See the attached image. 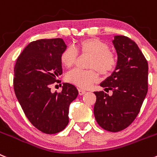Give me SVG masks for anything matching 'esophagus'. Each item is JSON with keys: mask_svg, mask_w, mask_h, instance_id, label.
<instances>
[{"mask_svg": "<svg viewBox=\"0 0 157 157\" xmlns=\"http://www.w3.org/2000/svg\"><path fill=\"white\" fill-rule=\"evenodd\" d=\"M78 92H79V94H80V95H83V94H84L86 93L85 90H82V89H79Z\"/></svg>", "mask_w": 157, "mask_h": 157, "instance_id": "1", "label": "esophagus"}]
</instances>
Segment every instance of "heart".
Segmentation results:
<instances>
[{"label": "heart", "mask_w": 157, "mask_h": 157, "mask_svg": "<svg viewBox=\"0 0 157 157\" xmlns=\"http://www.w3.org/2000/svg\"><path fill=\"white\" fill-rule=\"evenodd\" d=\"M78 52L81 55L91 56L88 63L90 70L79 69L69 72L66 79L69 83L82 89L90 88L101 78L100 73L104 76H108L115 70L118 63L116 54L109 49L106 42L96 37H90L80 40L76 49L68 46L60 54V62L66 68H70L75 64L78 57Z\"/></svg>", "instance_id": "heart-1"}]
</instances>
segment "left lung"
I'll return each instance as SVG.
<instances>
[{
    "label": "left lung",
    "mask_w": 157,
    "mask_h": 157,
    "mask_svg": "<svg viewBox=\"0 0 157 157\" xmlns=\"http://www.w3.org/2000/svg\"><path fill=\"white\" fill-rule=\"evenodd\" d=\"M118 63L112 74L100 85L104 91H95V119L104 129L119 132L130 125L140 111L148 91V63L134 41L124 36L112 41Z\"/></svg>",
    "instance_id": "1"
}]
</instances>
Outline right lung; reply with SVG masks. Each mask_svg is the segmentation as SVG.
<instances>
[{"label": "right lung", "mask_w": 157, "mask_h": 157, "mask_svg": "<svg viewBox=\"0 0 157 157\" xmlns=\"http://www.w3.org/2000/svg\"><path fill=\"white\" fill-rule=\"evenodd\" d=\"M67 48L62 39L30 42L16 61L14 90L25 115L37 129L55 134L69 122V107L78 95L75 86L65 83L62 91L52 93L51 85L63 74L60 54Z\"/></svg>", "instance_id": "1"}]
</instances>
